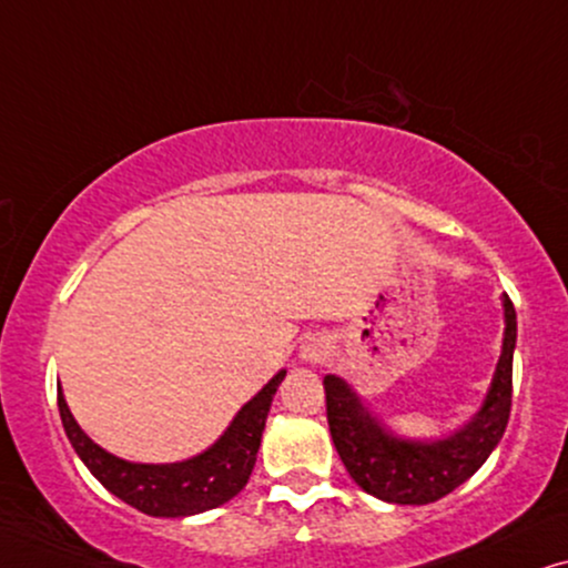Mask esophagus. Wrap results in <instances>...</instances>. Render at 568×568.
Returning a JSON list of instances; mask_svg holds the SVG:
<instances>
[{
    "mask_svg": "<svg viewBox=\"0 0 568 568\" xmlns=\"http://www.w3.org/2000/svg\"><path fill=\"white\" fill-rule=\"evenodd\" d=\"M301 358L306 363H324L329 358V343L322 337H308L304 345H301Z\"/></svg>",
    "mask_w": 568,
    "mask_h": 568,
    "instance_id": "esophagus-1",
    "label": "esophagus"
}]
</instances>
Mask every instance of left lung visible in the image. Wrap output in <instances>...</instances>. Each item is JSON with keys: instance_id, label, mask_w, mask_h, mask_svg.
<instances>
[{"instance_id": "1", "label": "left lung", "mask_w": 568, "mask_h": 568, "mask_svg": "<svg viewBox=\"0 0 568 568\" xmlns=\"http://www.w3.org/2000/svg\"><path fill=\"white\" fill-rule=\"evenodd\" d=\"M504 351L486 403L463 430L442 442H403L389 436L343 379L324 376L332 442L345 470L366 494L389 504H430L463 486L486 463L501 442L511 413L517 312L509 298H504Z\"/></svg>"}]
</instances>
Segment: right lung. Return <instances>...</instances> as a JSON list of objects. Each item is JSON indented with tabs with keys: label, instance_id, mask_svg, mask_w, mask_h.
Here are the masks:
<instances>
[{
	"label": "right lung",
	"instance_id": "right-lung-1",
	"mask_svg": "<svg viewBox=\"0 0 568 568\" xmlns=\"http://www.w3.org/2000/svg\"><path fill=\"white\" fill-rule=\"evenodd\" d=\"M283 376L285 372L272 376L267 387L241 407L221 442H215L200 457L173 465H134L109 455L74 423L62 392L57 395V403L67 438L88 470L103 483V488L150 517H189V514L215 509L246 486L256 463L270 403Z\"/></svg>",
	"mask_w": 568,
	"mask_h": 568
}]
</instances>
